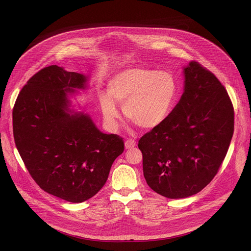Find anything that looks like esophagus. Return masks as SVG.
Masks as SVG:
<instances>
[{
	"mask_svg": "<svg viewBox=\"0 0 251 251\" xmlns=\"http://www.w3.org/2000/svg\"><path fill=\"white\" fill-rule=\"evenodd\" d=\"M136 146V142L134 140L128 139L125 141V148L126 149H133Z\"/></svg>",
	"mask_w": 251,
	"mask_h": 251,
	"instance_id": "34e87169",
	"label": "esophagus"
}]
</instances>
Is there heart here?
<instances>
[{
    "label": "heart",
    "mask_w": 251,
    "mask_h": 251,
    "mask_svg": "<svg viewBox=\"0 0 251 251\" xmlns=\"http://www.w3.org/2000/svg\"><path fill=\"white\" fill-rule=\"evenodd\" d=\"M178 82L166 70L130 66L115 74L108 81V94L99 96L104 119L115 125L122 105L125 117L141 129L151 130L170 116L178 96Z\"/></svg>",
    "instance_id": "1"
}]
</instances>
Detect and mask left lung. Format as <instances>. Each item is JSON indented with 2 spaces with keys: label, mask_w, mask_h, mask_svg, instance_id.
I'll list each match as a JSON object with an SVG mask.
<instances>
[{
  "label": "left lung",
  "mask_w": 251,
  "mask_h": 251,
  "mask_svg": "<svg viewBox=\"0 0 251 251\" xmlns=\"http://www.w3.org/2000/svg\"><path fill=\"white\" fill-rule=\"evenodd\" d=\"M184 74L180 102L138 142L148 186L168 199L191 197L211 182L234 130L231 100L216 75L197 61Z\"/></svg>",
  "instance_id": "obj_1"
}]
</instances>
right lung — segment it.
<instances>
[{
  "label": "right lung",
  "mask_w": 251,
  "mask_h": 251,
  "mask_svg": "<svg viewBox=\"0 0 251 251\" xmlns=\"http://www.w3.org/2000/svg\"><path fill=\"white\" fill-rule=\"evenodd\" d=\"M86 81L57 65L45 67L22 88L13 110L15 143L29 175L70 202L95 196L124 151L123 138L102 133L87 114H70L67 93L84 89Z\"/></svg>",
  "instance_id": "right-lung-1"
}]
</instances>
